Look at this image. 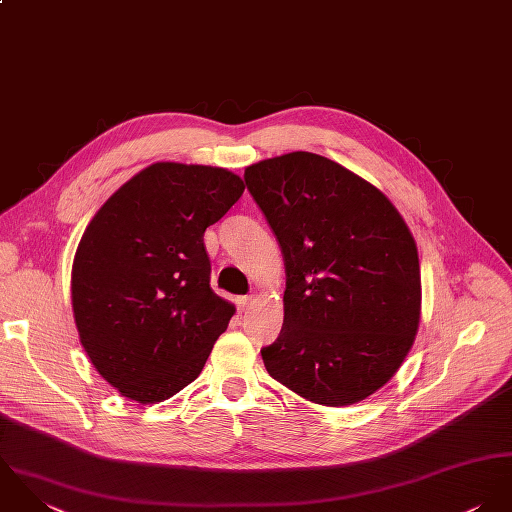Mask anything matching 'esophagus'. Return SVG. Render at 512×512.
<instances>
[{
    "mask_svg": "<svg viewBox=\"0 0 512 512\" xmlns=\"http://www.w3.org/2000/svg\"><path fill=\"white\" fill-rule=\"evenodd\" d=\"M235 305H237V310L239 312H247L251 305H253V297H239L237 301H235Z\"/></svg>",
    "mask_w": 512,
    "mask_h": 512,
    "instance_id": "esophagus-1",
    "label": "esophagus"
}]
</instances>
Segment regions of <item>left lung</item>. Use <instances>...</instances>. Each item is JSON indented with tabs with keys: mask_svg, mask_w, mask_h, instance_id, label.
<instances>
[{
	"mask_svg": "<svg viewBox=\"0 0 512 512\" xmlns=\"http://www.w3.org/2000/svg\"><path fill=\"white\" fill-rule=\"evenodd\" d=\"M287 273L271 378L320 406H352L398 372L415 340L421 277L400 211L344 166L291 152L245 168Z\"/></svg>",
	"mask_w": 512,
	"mask_h": 512,
	"instance_id": "8db88e82",
	"label": "left lung"
}]
</instances>
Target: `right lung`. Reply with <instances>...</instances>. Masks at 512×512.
Listing matches in <instances>:
<instances>
[{
  "label": "right lung",
  "mask_w": 512,
  "mask_h": 512,
  "mask_svg": "<svg viewBox=\"0 0 512 512\" xmlns=\"http://www.w3.org/2000/svg\"><path fill=\"white\" fill-rule=\"evenodd\" d=\"M245 186L229 170L156 162L87 225L71 299L81 344L124 398L158 404L204 370L235 307L209 287L204 233Z\"/></svg>",
  "instance_id": "right-lung-1"
}]
</instances>
